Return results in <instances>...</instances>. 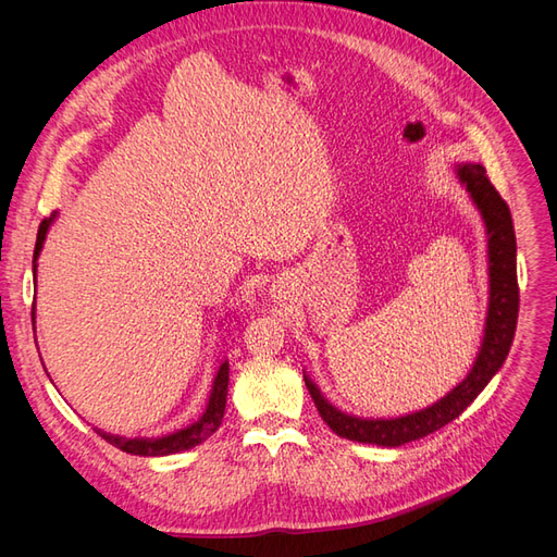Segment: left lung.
Segmentation results:
<instances>
[{
  "mask_svg": "<svg viewBox=\"0 0 557 557\" xmlns=\"http://www.w3.org/2000/svg\"><path fill=\"white\" fill-rule=\"evenodd\" d=\"M460 183L474 199L483 215L487 232V276H491V301L483 330V344L479 358L462 383L434 401L432 407L407 413L399 418H358L344 413L320 395L318 385L305 374V383L320 418L344 440L376 446H401L442 430L450 420L458 418L483 387L499 372L509 356V348L518 323V276H516V232L507 201L499 197L495 185L485 174V166L476 162H462L455 166Z\"/></svg>",
  "mask_w": 557,
  "mask_h": 557,
  "instance_id": "left-lung-1",
  "label": "left lung"
}]
</instances>
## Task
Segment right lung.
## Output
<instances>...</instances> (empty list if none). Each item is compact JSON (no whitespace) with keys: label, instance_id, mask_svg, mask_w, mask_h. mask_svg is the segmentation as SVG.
Masks as SVG:
<instances>
[{"label":"right lung","instance_id":"add662e5","mask_svg":"<svg viewBox=\"0 0 557 557\" xmlns=\"http://www.w3.org/2000/svg\"><path fill=\"white\" fill-rule=\"evenodd\" d=\"M53 218H55V213L46 218V221H41V225H39L37 246H35V272H37V258H39V252L46 242V232H48L50 223H53ZM32 323H35V309H32ZM227 385H230V364L223 362L221 369H218L215 381H213V391H211L209 407H207L205 416H201L197 423L183 428L174 434L158 436V440H127V436H115V434H107V432H99V436L107 440L109 444H113L115 448H121L132 455H144V458H156V455H172V453L195 448L201 442H207L209 436L218 428H221L225 404H227Z\"/></svg>","mask_w":557,"mask_h":557}]
</instances>
